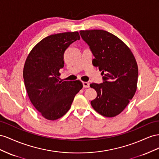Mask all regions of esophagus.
I'll return each instance as SVG.
<instances>
[{
	"label": "esophagus",
	"mask_w": 159,
	"mask_h": 159,
	"mask_svg": "<svg viewBox=\"0 0 159 159\" xmlns=\"http://www.w3.org/2000/svg\"><path fill=\"white\" fill-rule=\"evenodd\" d=\"M83 84L84 88H89L90 87V84L87 82H83Z\"/></svg>",
	"instance_id": "obj_1"
}]
</instances>
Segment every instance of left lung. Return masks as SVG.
Returning <instances> with one entry per match:
<instances>
[{"label":"left lung","mask_w":159,"mask_h":159,"mask_svg":"<svg viewBox=\"0 0 159 159\" xmlns=\"http://www.w3.org/2000/svg\"><path fill=\"white\" fill-rule=\"evenodd\" d=\"M80 34L94 57L93 65L103 76L102 83L90 84L97 93L90 104L102 116L119 115L137 90L139 71L133 54L120 39L106 30H80Z\"/></svg>","instance_id":"1"}]
</instances>
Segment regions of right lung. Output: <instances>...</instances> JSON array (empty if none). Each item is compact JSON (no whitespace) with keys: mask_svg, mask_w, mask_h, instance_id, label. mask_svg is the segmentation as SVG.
<instances>
[{"mask_svg":"<svg viewBox=\"0 0 159 159\" xmlns=\"http://www.w3.org/2000/svg\"><path fill=\"white\" fill-rule=\"evenodd\" d=\"M77 40L78 32L50 35L32 49L23 69L25 86L36 109L45 119L57 120L70 109L75 95L82 89L80 80H59L66 49Z\"/></svg>","mask_w":159,"mask_h":159,"instance_id":"1","label":"right lung"}]
</instances>
